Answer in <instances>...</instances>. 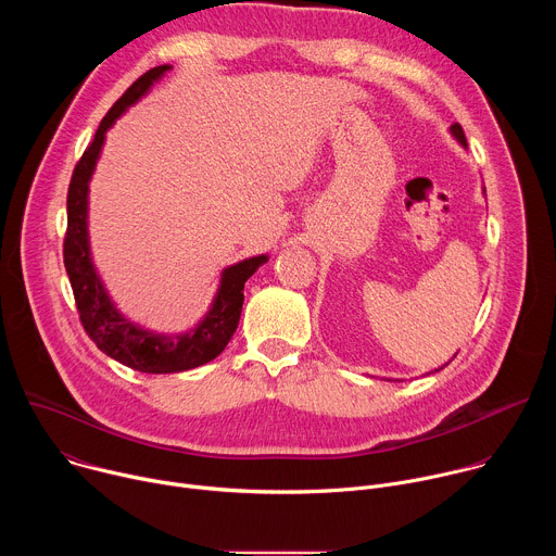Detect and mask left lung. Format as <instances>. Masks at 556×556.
<instances>
[{"mask_svg": "<svg viewBox=\"0 0 556 556\" xmlns=\"http://www.w3.org/2000/svg\"><path fill=\"white\" fill-rule=\"evenodd\" d=\"M451 134L457 138V142H459V144H464V147H466V136H464V129H462V125H459V123H453V125H451Z\"/></svg>", "mask_w": 556, "mask_h": 556, "instance_id": "obj_1", "label": "left lung"}]
</instances>
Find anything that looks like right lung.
Segmentation results:
<instances>
[{
  "label": "right lung",
  "mask_w": 556,
  "mask_h": 556,
  "mask_svg": "<svg viewBox=\"0 0 556 556\" xmlns=\"http://www.w3.org/2000/svg\"><path fill=\"white\" fill-rule=\"evenodd\" d=\"M169 67L172 65L151 67L140 78H136V81L125 90V94L112 105V110L101 121L94 140L84 151L81 161L76 163L67 187V230L63 240V264L72 283L78 319H81L86 334L97 343L101 352L142 374L187 371L219 356L222 350L228 345L232 332L237 330V324H240L244 283L251 275H255V270L262 264L268 262L266 255H260L226 268L222 273L219 290L204 319L198 324V328L178 337L155 334L134 326L110 301L90 257V178L94 174L101 147L105 142V131L129 105L144 97L153 81H157Z\"/></svg>",
  "instance_id": "right-lung-1"
}]
</instances>
